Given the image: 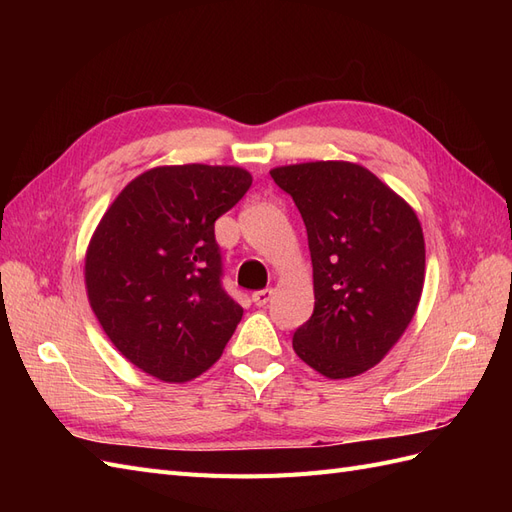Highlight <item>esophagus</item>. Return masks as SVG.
Returning a JSON list of instances; mask_svg holds the SVG:
<instances>
[{
	"label": "esophagus",
	"mask_w": 512,
	"mask_h": 512,
	"mask_svg": "<svg viewBox=\"0 0 512 512\" xmlns=\"http://www.w3.org/2000/svg\"><path fill=\"white\" fill-rule=\"evenodd\" d=\"M271 294H273V290H271V288L256 290V292L252 294V301H254L258 307H262V305H267V303L271 301Z\"/></svg>",
	"instance_id": "obj_1"
}]
</instances>
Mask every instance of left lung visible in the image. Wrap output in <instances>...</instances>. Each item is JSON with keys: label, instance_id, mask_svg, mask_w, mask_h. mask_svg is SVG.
<instances>
[{"label": "left lung", "instance_id": "left-lung-1", "mask_svg": "<svg viewBox=\"0 0 512 512\" xmlns=\"http://www.w3.org/2000/svg\"><path fill=\"white\" fill-rule=\"evenodd\" d=\"M307 228L314 314L294 331L299 359L331 380L378 365L421 301L425 239L414 209L352 162L277 166Z\"/></svg>", "mask_w": 512, "mask_h": 512}]
</instances>
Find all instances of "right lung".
<instances>
[{"label":"right lung","instance_id":"right-lung-1","mask_svg":"<svg viewBox=\"0 0 512 512\" xmlns=\"http://www.w3.org/2000/svg\"><path fill=\"white\" fill-rule=\"evenodd\" d=\"M239 166H158L132 179L89 241L85 286L104 333L164 382L220 359L243 316L222 288L215 220L250 190Z\"/></svg>","mask_w":512,"mask_h":512}]
</instances>
